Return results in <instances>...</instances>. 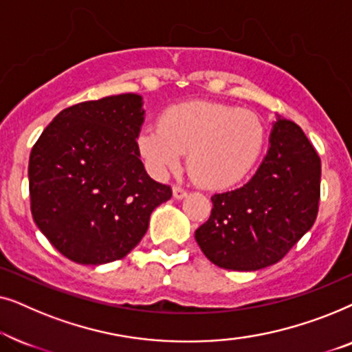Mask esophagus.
I'll return each mask as SVG.
<instances>
[{
	"label": "esophagus",
	"instance_id": "obj_1",
	"mask_svg": "<svg viewBox=\"0 0 352 352\" xmlns=\"http://www.w3.org/2000/svg\"><path fill=\"white\" fill-rule=\"evenodd\" d=\"M187 195V192L182 189L181 186H175L173 187V197H175L176 200H181V199H184V197Z\"/></svg>",
	"mask_w": 352,
	"mask_h": 352
}]
</instances>
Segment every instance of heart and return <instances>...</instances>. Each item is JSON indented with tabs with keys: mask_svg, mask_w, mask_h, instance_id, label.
I'll return each mask as SVG.
<instances>
[{
	"mask_svg": "<svg viewBox=\"0 0 352 352\" xmlns=\"http://www.w3.org/2000/svg\"><path fill=\"white\" fill-rule=\"evenodd\" d=\"M136 144L155 177L176 170L187 152V170L197 184L226 189L243 179L261 155L264 126L248 110L190 100L166 109L158 126H144Z\"/></svg>",
	"mask_w": 352,
	"mask_h": 352,
	"instance_id": "obj_1",
	"label": "heart"
}]
</instances>
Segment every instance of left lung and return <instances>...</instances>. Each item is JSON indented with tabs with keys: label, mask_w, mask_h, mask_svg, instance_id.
I'll use <instances>...</instances> for the list:
<instances>
[{
	"label": "left lung",
	"mask_w": 352,
	"mask_h": 352,
	"mask_svg": "<svg viewBox=\"0 0 352 352\" xmlns=\"http://www.w3.org/2000/svg\"><path fill=\"white\" fill-rule=\"evenodd\" d=\"M320 199V158L302 129L277 115L269 148L252 179L214 194L195 230L201 252L229 271H258L285 256L312 228Z\"/></svg>",
	"instance_id": "obj_1"
}]
</instances>
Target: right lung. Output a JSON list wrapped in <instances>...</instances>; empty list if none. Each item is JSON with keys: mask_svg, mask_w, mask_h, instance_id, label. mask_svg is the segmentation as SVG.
Here are the masks:
<instances>
[{"mask_svg": "<svg viewBox=\"0 0 352 352\" xmlns=\"http://www.w3.org/2000/svg\"><path fill=\"white\" fill-rule=\"evenodd\" d=\"M139 94L109 96L64 109L28 162L32 216L65 258L78 264L122 259L147 232L171 187L147 175L138 151Z\"/></svg>", "mask_w": 352, "mask_h": 352, "instance_id": "add662e5", "label": "right lung"}]
</instances>
